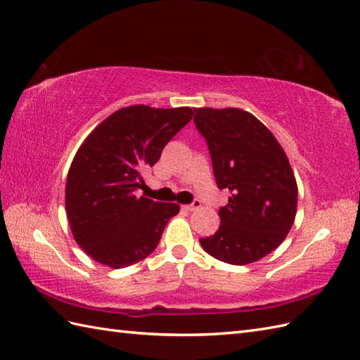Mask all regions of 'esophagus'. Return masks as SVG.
Instances as JSON below:
<instances>
[{"label": "esophagus", "instance_id": "1", "mask_svg": "<svg viewBox=\"0 0 360 360\" xmlns=\"http://www.w3.org/2000/svg\"><path fill=\"white\" fill-rule=\"evenodd\" d=\"M184 209L188 210V212H195V210H198V209H201V201H193L192 204L184 205Z\"/></svg>", "mask_w": 360, "mask_h": 360}]
</instances>
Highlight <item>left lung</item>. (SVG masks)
Masks as SVG:
<instances>
[{
    "label": "left lung",
    "mask_w": 360,
    "mask_h": 360,
    "mask_svg": "<svg viewBox=\"0 0 360 360\" xmlns=\"http://www.w3.org/2000/svg\"><path fill=\"white\" fill-rule=\"evenodd\" d=\"M195 125L205 137L217 186L229 190L219 229L201 238L221 262H258L286 238L297 213V181L285 150L254 114L240 108H196Z\"/></svg>",
    "instance_id": "left-lung-1"
}]
</instances>
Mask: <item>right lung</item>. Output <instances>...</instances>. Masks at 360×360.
<instances>
[{"mask_svg":"<svg viewBox=\"0 0 360 360\" xmlns=\"http://www.w3.org/2000/svg\"><path fill=\"white\" fill-rule=\"evenodd\" d=\"M193 116L190 106L131 105L106 117L75 153L65 205L74 240L97 263L131 266L158 248L174 202L137 196L142 168L155 165L168 141Z\"/></svg>","mask_w":360,"mask_h":360,"instance_id":"add662e5","label":"right lung"}]
</instances>
